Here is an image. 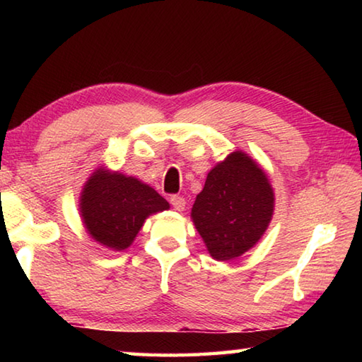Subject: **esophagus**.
<instances>
[{
  "instance_id": "1",
  "label": "esophagus",
  "mask_w": 362,
  "mask_h": 362,
  "mask_svg": "<svg viewBox=\"0 0 362 362\" xmlns=\"http://www.w3.org/2000/svg\"><path fill=\"white\" fill-rule=\"evenodd\" d=\"M170 204H173V207L175 211H183L185 209V199L182 198V196H179V194H174V196H170Z\"/></svg>"
}]
</instances>
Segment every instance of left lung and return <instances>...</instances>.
<instances>
[{"label": "left lung", "instance_id": "obj_1", "mask_svg": "<svg viewBox=\"0 0 362 362\" xmlns=\"http://www.w3.org/2000/svg\"><path fill=\"white\" fill-rule=\"evenodd\" d=\"M273 212L274 192L267 173L238 150L209 170L192 220L212 259L231 262L260 241Z\"/></svg>", "mask_w": 362, "mask_h": 362}]
</instances>
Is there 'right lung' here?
<instances>
[{"label":"right lung","instance_id":"right-lung-1","mask_svg":"<svg viewBox=\"0 0 362 362\" xmlns=\"http://www.w3.org/2000/svg\"><path fill=\"white\" fill-rule=\"evenodd\" d=\"M169 207L155 188L105 166L89 175L79 194V216L88 235L116 252L131 246L146 218Z\"/></svg>","mask_w":362,"mask_h":362}]
</instances>
